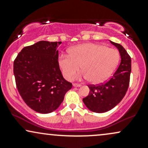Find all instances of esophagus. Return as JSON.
Returning <instances> with one entry per match:
<instances>
[{"instance_id":"obj_1","label":"esophagus","mask_w":148,"mask_h":148,"mask_svg":"<svg viewBox=\"0 0 148 148\" xmlns=\"http://www.w3.org/2000/svg\"><path fill=\"white\" fill-rule=\"evenodd\" d=\"M81 86V85L79 84H73V86H74V87H80Z\"/></svg>"}]
</instances>
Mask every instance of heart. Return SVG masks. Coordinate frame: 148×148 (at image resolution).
I'll return each mask as SVG.
<instances>
[{
  "mask_svg": "<svg viewBox=\"0 0 148 148\" xmlns=\"http://www.w3.org/2000/svg\"><path fill=\"white\" fill-rule=\"evenodd\" d=\"M120 60L118 50L99 44L86 43L73 47L68 55H61L58 64L64 77L71 80L81 66L80 76L93 84H101L108 79Z\"/></svg>",
  "mask_w": 148,
  "mask_h": 148,
  "instance_id": "1",
  "label": "heart"
}]
</instances>
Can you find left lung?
I'll list each match as a JSON object with an SVG mask.
<instances>
[{"label": "left lung", "mask_w": 148, "mask_h": 148, "mask_svg": "<svg viewBox=\"0 0 148 148\" xmlns=\"http://www.w3.org/2000/svg\"><path fill=\"white\" fill-rule=\"evenodd\" d=\"M117 47L121 56V62L113 76L104 84L89 85V95L83 99L87 108L95 113L108 111L118 105L126 94L130 85L132 70L131 57L120 44L111 42Z\"/></svg>", "instance_id": "8db88e82"}]
</instances>
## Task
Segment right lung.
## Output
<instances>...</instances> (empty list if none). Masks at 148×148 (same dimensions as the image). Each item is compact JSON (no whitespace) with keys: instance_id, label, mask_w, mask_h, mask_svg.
<instances>
[{"instance_id":"right-lung-1","label":"right lung","mask_w":148,"mask_h":148,"mask_svg":"<svg viewBox=\"0 0 148 148\" xmlns=\"http://www.w3.org/2000/svg\"><path fill=\"white\" fill-rule=\"evenodd\" d=\"M61 43L40 41L24 47L14 61L18 92L25 103L38 113L56 110L72 88L59 67L58 47Z\"/></svg>"}]
</instances>
